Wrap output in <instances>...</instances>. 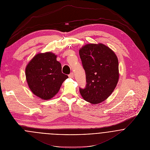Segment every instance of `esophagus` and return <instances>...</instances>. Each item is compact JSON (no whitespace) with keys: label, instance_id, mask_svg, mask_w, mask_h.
Masks as SVG:
<instances>
[{"label":"esophagus","instance_id":"1","mask_svg":"<svg viewBox=\"0 0 150 150\" xmlns=\"http://www.w3.org/2000/svg\"><path fill=\"white\" fill-rule=\"evenodd\" d=\"M69 77L70 78H73V77H74V73H71L69 75Z\"/></svg>","mask_w":150,"mask_h":150}]
</instances>
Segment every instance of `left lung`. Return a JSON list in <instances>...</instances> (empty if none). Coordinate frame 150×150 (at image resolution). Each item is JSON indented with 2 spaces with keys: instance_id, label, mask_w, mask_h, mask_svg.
I'll return each instance as SVG.
<instances>
[{
  "instance_id": "left-lung-1",
  "label": "left lung",
  "mask_w": 150,
  "mask_h": 150,
  "mask_svg": "<svg viewBox=\"0 0 150 150\" xmlns=\"http://www.w3.org/2000/svg\"><path fill=\"white\" fill-rule=\"evenodd\" d=\"M79 55L87 83L84 88H80V93L86 101L92 104L100 103L111 95L117 85V56L110 48L101 43L83 46Z\"/></svg>"
}]
</instances>
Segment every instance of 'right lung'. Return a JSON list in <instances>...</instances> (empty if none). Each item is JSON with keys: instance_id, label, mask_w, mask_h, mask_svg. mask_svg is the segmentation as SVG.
Returning <instances> with one entry per match:
<instances>
[{"instance_id": "add662e5", "label": "right lung", "mask_w": 150, "mask_h": 150, "mask_svg": "<svg viewBox=\"0 0 150 150\" xmlns=\"http://www.w3.org/2000/svg\"><path fill=\"white\" fill-rule=\"evenodd\" d=\"M51 52L39 53L29 62L25 76L31 92L43 100L53 98L68 76L62 73V65Z\"/></svg>"}]
</instances>
